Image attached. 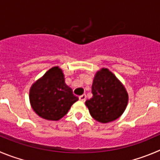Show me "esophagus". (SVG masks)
Here are the masks:
<instances>
[{
	"label": "esophagus",
	"mask_w": 160,
	"mask_h": 160,
	"mask_svg": "<svg viewBox=\"0 0 160 160\" xmlns=\"http://www.w3.org/2000/svg\"><path fill=\"white\" fill-rule=\"evenodd\" d=\"M79 98H80V100L82 101V102H85V100H86V95H80V96H79Z\"/></svg>",
	"instance_id": "1"
}]
</instances>
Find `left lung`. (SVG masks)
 Masks as SVG:
<instances>
[{"mask_svg":"<svg viewBox=\"0 0 160 160\" xmlns=\"http://www.w3.org/2000/svg\"><path fill=\"white\" fill-rule=\"evenodd\" d=\"M92 98L85 104L91 115L101 123L118 118L125 111L129 96L122 83L107 68H102L95 74L92 86Z\"/></svg>","mask_w":160,"mask_h":160,"instance_id":"left-lung-1","label":"left lung"}]
</instances>
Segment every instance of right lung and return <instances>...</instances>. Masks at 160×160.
I'll use <instances>...</instances> for the list:
<instances>
[{
    "mask_svg": "<svg viewBox=\"0 0 160 160\" xmlns=\"http://www.w3.org/2000/svg\"><path fill=\"white\" fill-rule=\"evenodd\" d=\"M30 102L34 111L46 120L58 121L68 113L78 97L65 83L61 68L53 67L30 89Z\"/></svg>",
    "mask_w": 160,
    "mask_h": 160,
    "instance_id": "right-lung-1",
    "label": "right lung"
}]
</instances>
